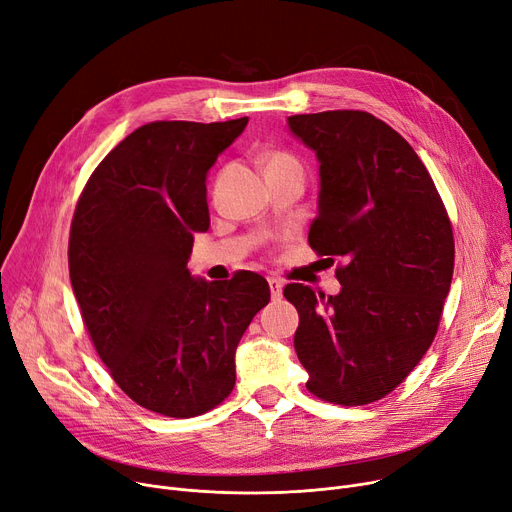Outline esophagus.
<instances>
[{"instance_id": "34e87169", "label": "esophagus", "mask_w": 512, "mask_h": 512, "mask_svg": "<svg viewBox=\"0 0 512 512\" xmlns=\"http://www.w3.org/2000/svg\"><path fill=\"white\" fill-rule=\"evenodd\" d=\"M268 285H270V297L273 299L283 297V283L279 279H268Z\"/></svg>"}]
</instances>
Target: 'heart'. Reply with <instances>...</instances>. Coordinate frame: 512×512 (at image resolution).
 <instances>
[{"instance_id": "b5f03b06", "label": "heart", "mask_w": 512, "mask_h": 512, "mask_svg": "<svg viewBox=\"0 0 512 512\" xmlns=\"http://www.w3.org/2000/svg\"><path fill=\"white\" fill-rule=\"evenodd\" d=\"M264 167L266 175L281 173V171H302V163L287 150H268L264 155Z\"/></svg>"}]
</instances>
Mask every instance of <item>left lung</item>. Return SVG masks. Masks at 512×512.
Here are the masks:
<instances>
[{
  "mask_svg": "<svg viewBox=\"0 0 512 512\" xmlns=\"http://www.w3.org/2000/svg\"><path fill=\"white\" fill-rule=\"evenodd\" d=\"M320 161L318 217L308 242L339 258L341 293L289 283L299 314L295 353L306 388L343 407L384 399L430 349L455 268L444 202L411 144L368 111L289 117Z\"/></svg>",
  "mask_w": 512,
  "mask_h": 512,
  "instance_id": "8db88e82",
  "label": "left lung"
}]
</instances>
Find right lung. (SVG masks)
Wrapping results in <instances>:
<instances>
[{"label":"right lung","instance_id":"obj_1","mask_svg":"<svg viewBox=\"0 0 512 512\" xmlns=\"http://www.w3.org/2000/svg\"><path fill=\"white\" fill-rule=\"evenodd\" d=\"M229 122H150L97 165L78 198L70 281L86 333L140 407L196 417L235 386V349L270 302L264 277L194 281V233L208 229L206 173L244 132Z\"/></svg>","mask_w":512,"mask_h":512}]
</instances>
